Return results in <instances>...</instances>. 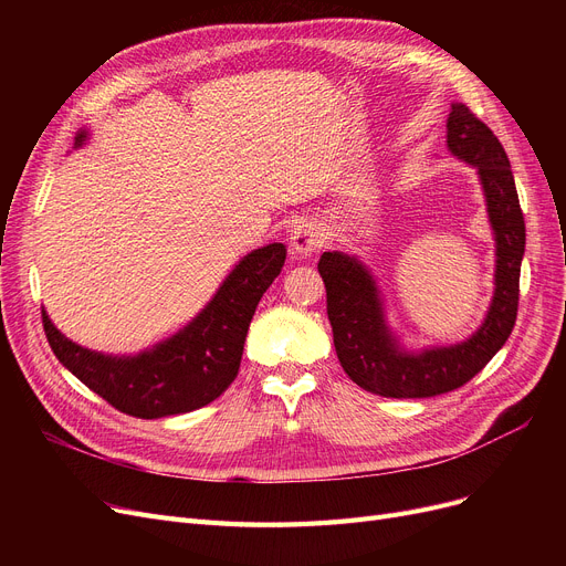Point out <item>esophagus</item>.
<instances>
[{
  "label": "esophagus",
  "mask_w": 566,
  "mask_h": 566,
  "mask_svg": "<svg viewBox=\"0 0 566 566\" xmlns=\"http://www.w3.org/2000/svg\"><path fill=\"white\" fill-rule=\"evenodd\" d=\"M321 245H323V233H321V229H318L316 224L303 222V224L295 227V231H293V235H291V250H293L295 254L310 256V254L316 252Z\"/></svg>",
  "instance_id": "1"
}]
</instances>
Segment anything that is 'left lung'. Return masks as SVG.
Here are the masks:
<instances>
[{
    "label": "left lung",
    "instance_id": "obj_1",
    "mask_svg": "<svg viewBox=\"0 0 566 566\" xmlns=\"http://www.w3.org/2000/svg\"><path fill=\"white\" fill-rule=\"evenodd\" d=\"M448 146L454 156L478 167L497 241L493 303L484 325L468 342L420 355L399 353L365 268L339 252H323L318 259L337 358L355 385L378 397L424 399L461 388L489 365L516 323L525 220L510 158L493 130L463 103L452 105Z\"/></svg>",
    "mask_w": 566,
    "mask_h": 566
}]
</instances>
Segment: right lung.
Returning <instances> with one entry per match:
<instances>
[{
    "instance_id": "right-lung-1",
    "label": "right lung",
    "mask_w": 566,
    "mask_h": 566,
    "mask_svg": "<svg viewBox=\"0 0 566 566\" xmlns=\"http://www.w3.org/2000/svg\"><path fill=\"white\" fill-rule=\"evenodd\" d=\"M284 259L282 243L248 254L186 331L137 358H109L73 344L45 312L43 331L59 363L112 408L139 420L190 412L218 399L233 382L254 310Z\"/></svg>"
}]
</instances>
